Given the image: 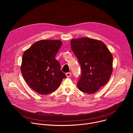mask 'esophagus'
I'll return each mask as SVG.
<instances>
[{
    "label": "esophagus",
    "mask_w": 133,
    "mask_h": 133,
    "mask_svg": "<svg viewBox=\"0 0 133 133\" xmlns=\"http://www.w3.org/2000/svg\"><path fill=\"white\" fill-rule=\"evenodd\" d=\"M66 76H67V77H69L71 76V73L70 72H67V73L66 74Z\"/></svg>",
    "instance_id": "1"
}]
</instances>
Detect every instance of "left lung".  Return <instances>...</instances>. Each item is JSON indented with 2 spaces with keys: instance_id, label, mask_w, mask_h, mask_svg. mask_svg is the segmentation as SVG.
<instances>
[{
  "instance_id": "left-lung-1",
  "label": "left lung",
  "mask_w": 133,
  "mask_h": 133,
  "mask_svg": "<svg viewBox=\"0 0 133 133\" xmlns=\"http://www.w3.org/2000/svg\"><path fill=\"white\" fill-rule=\"evenodd\" d=\"M71 48L81 66L77 83L80 90L96 92L109 80L112 71V56L102 42L83 37L73 39Z\"/></svg>"
}]
</instances>
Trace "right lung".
<instances>
[{"label": "right lung", "mask_w": 133, "mask_h": 133, "mask_svg": "<svg viewBox=\"0 0 133 133\" xmlns=\"http://www.w3.org/2000/svg\"><path fill=\"white\" fill-rule=\"evenodd\" d=\"M62 45L59 40L35 43L23 55L21 71L29 86L36 92L47 95L58 89L66 75L61 71L55 56Z\"/></svg>", "instance_id": "right-lung-1"}]
</instances>
